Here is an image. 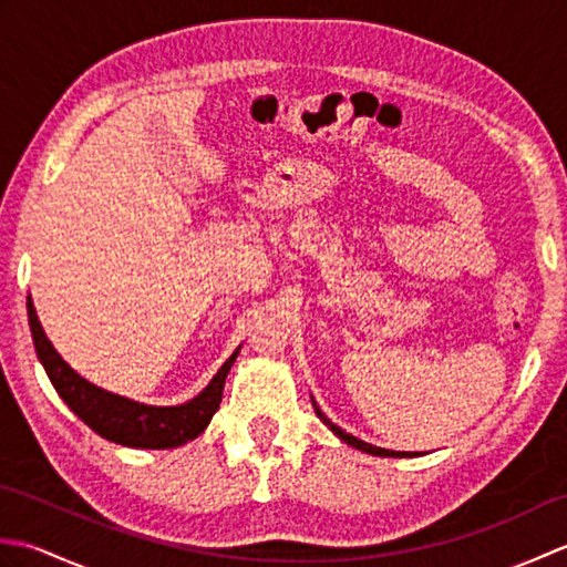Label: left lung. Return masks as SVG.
<instances>
[{
    "label": "left lung",
    "instance_id": "left-lung-1",
    "mask_svg": "<svg viewBox=\"0 0 567 567\" xmlns=\"http://www.w3.org/2000/svg\"><path fill=\"white\" fill-rule=\"evenodd\" d=\"M315 409H317V414H319V419L323 421V424H327L336 436L339 439H343L348 445H353V449H358V451H365V453H372V455H384V457H412V455H419V453H400V451H384V449H378V445H370V443H365V441H360V439H355V436H351V433H346L343 429H339L336 424H331V421L323 416L321 412H319V406L315 404Z\"/></svg>",
    "mask_w": 567,
    "mask_h": 567
}]
</instances>
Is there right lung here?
<instances>
[{"mask_svg": "<svg viewBox=\"0 0 567 567\" xmlns=\"http://www.w3.org/2000/svg\"><path fill=\"white\" fill-rule=\"evenodd\" d=\"M27 307L35 353H39V360L43 363L48 378H51L55 392L63 396V402L72 412H75L92 431H97L102 439L131 445V449H175V445H183L192 439H197L199 433L207 429L216 409H219L224 382L238 355V348L195 400L179 406H148L131 402L126 396L100 390L97 384L80 378L78 372L55 353L51 341L45 339L41 321L35 317L31 297Z\"/></svg>", "mask_w": 567, "mask_h": 567, "instance_id": "1", "label": "right lung"}]
</instances>
